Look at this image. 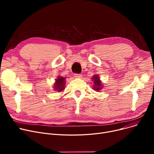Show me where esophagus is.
Wrapping results in <instances>:
<instances>
[{
    "label": "esophagus",
    "instance_id": "esophagus-1",
    "mask_svg": "<svg viewBox=\"0 0 154 154\" xmlns=\"http://www.w3.org/2000/svg\"><path fill=\"white\" fill-rule=\"evenodd\" d=\"M75 77L77 78H80L82 77V75L81 74H75Z\"/></svg>",
    "mask_w": 154,
    "mask_h": 154
}]
</instances>
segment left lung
<instances>
[{
    "mask_svg": "<svg viewBox=\"0 0 154 154\" xmlns=\"http://www.w3.org/2000/svg\"><path fill=\"white\" fill-rule=\"evenodd\" d=\"M93 79H94V86L93 87L94 89L96 91H99L101 89V83L100 80H99V78L98 76H94L93 77Z\"/></svg>",
    "mask_w": 154,
    "mask_h": 154,
    "instance_id": "8db88e82",
    "label": "left lung"
}]
</instances>
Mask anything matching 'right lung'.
<instances>
[{
    "label": "right lung",
    "mask_w": 154,
    "mask_h": 154,
    "mask_svg": "<svg viewBox=\"0 0 154 154\" xmlns=\"http://www.w3.org/2000/svg\"><path fill=\"white\" fill-rule=\"evenodd\" d=\"M65 78L58 76V79L56 80L55 87H54V88H55L56 91L57 90V91H58V92L59 91L60 92L65 89Z\"/></svg>",
    "instance_id": "obj_1"
}]
</instances>
